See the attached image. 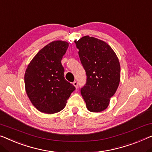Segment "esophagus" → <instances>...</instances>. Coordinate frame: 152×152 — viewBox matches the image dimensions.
Wrapping results in <instances>:
<instances>
[{"instance_id": "34e87169", "label": "esophagus", "mask_w": 152, "mask_h": 152, "mask_svg": "<svg viewBox=\"0 0 152 152\" xmlns=\"http://www.w3.org/2000/svg\"><path fill=\"white\" fill-rule=\"evenodd\" d=\"M73 85L76 87V89H77V88H78V83H77L76 81H74V82L73 83Z\"/></svg>"}]
</instances>
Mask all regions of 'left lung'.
Returning a JSON list of instances; mask_svg holds the SVG:
<instances>
[{"instance_id":"left-lung-1","label":"left lung","mask_w":152,"mask_h":152,"mask_svg":"<svg viewBox=\"0 0 152 152\" xmlns=\"http://www.w3.org/2000/svg\"><path fill=\"white\" fill-rule=\"evenodd\" d=\"M74 42L87 77L80 90L86 106L91 112L103 111L119 87V58L107 43L97 38L86 35Z\"/></svg>"}]
</instances>
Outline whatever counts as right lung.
Segmentation results:
<instances>
[{
  "instance_id": "add662e5",
  "label": "right lung",
  "mask_w": 152,
  "mask_h": 152,
  "mask_svg": "<svg viewBox=\"0 0 152 152\" xmlns=\"http://www.w3.org/2000/svg\"><path fill=\"white\" fill-rule=\"evenodd\" d=\"M69 43L53 41L42 48L31 61L24 74L26 93L39 111L53 114L66 106L75 87L65 79L61 59Z\"/></svg>"
}]
</instances>
